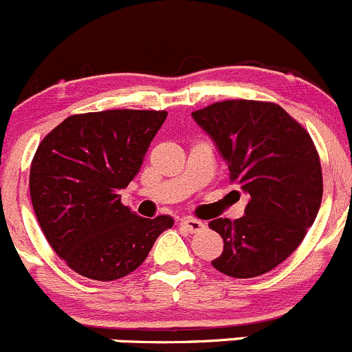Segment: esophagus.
Here are the masks:
<instances>
[{
    "label": "esophagus",
    "mask_w": 352,
    "mask_h": 352,
    "mask_svg": "<svg viewBox=\"0 0 352 352\" xmlns=\"http://www.w3.org/2000/svg\"><path fill=\"white\" fill-rule=\"evenodd\" d=\"M181 226H183L188 232L195 234V232H200L203 227H205V223L197 219H181Z\"/></svg>",
    "instance_id": "esophagus-1"
}]
</instances>
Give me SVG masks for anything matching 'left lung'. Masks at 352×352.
<instances>
[{"label": "left lung", "instance_id": "8db88e82", "mask_svg": "<svg viewBox=\"0 0 352 352\" xmlns=\"http://www.w3.org/2000/svg\"><path fill=\"white\" fill-rule=\"evenodd\" d=\"M191 117L248 197L244 217L210 220L223 239L213 267L232 278L267 273L298 248L320 208L324 188L314 142L274 103L220 101Z\"/></svg>", "mask_w": 352, "mask_h": 352}]
</instances>
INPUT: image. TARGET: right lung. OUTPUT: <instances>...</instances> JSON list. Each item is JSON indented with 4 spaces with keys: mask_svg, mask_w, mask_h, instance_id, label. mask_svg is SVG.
<instances>
[{
    "mask_svg": "<svg viewBox=\"0 0 352 352\" xmlns=\"http://www.w3.org/2000/svg\"><path fill=\"white\" fill-rule=\"evenodd\" d=\"M168 111L107 110L72 115L38 146L30 197L43 235L71 270L113 281L146 261L173 219H144L122 205Z\"/></svg>",
    "mask_w": 352,
    "mask_h": 352,
    "instance_id": "1",
    "label": "right lung"
}]
</instances>
